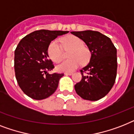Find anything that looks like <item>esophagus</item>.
<instances>
[{
  "instance_id": "1",
  "label": "esophagus",
  "mask_w": 134,
  "mask_h": 134,
  "mask_svg": "<svg viewBox=\"0 0 134 134\" xmlns=\"http://www.w3.org/2000/svg\"><path fill=\"white\" fill-rule=\"evenodd\" d=\"M72 74H73L72 72H65V75H67H67H69V76H70V75H71Z\"/></svg>"
}]
</instances>
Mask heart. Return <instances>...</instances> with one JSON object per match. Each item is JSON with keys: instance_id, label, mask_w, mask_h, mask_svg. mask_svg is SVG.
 <instances>
[{"instance_id": "1", "label": "heart", "mask_w": 134, "mask_h": 134, "mask_svg": "<svg viewBox=\"0 0 134 134\" xmlns=\"http://www.w3.org/2000/svg\"><path fill=\"white\" fill-rule=\"evenodd\" d=\"M61 42L65 49H71L69 57L71 59L64 60L56 66V69L60 72H71L77 69L80 65L87 63L90 58L89 49L85 47L84 42L76 36H69L61 39ZM47 53L52 60L58 63L63 58V50L56 41H52L49 45Z\"/></svg>"}]
</instances>
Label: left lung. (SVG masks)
Here are the masks:
<instances>
[{"mask_svg": "<svg viewBox=\"0 0 134 134\" xmlns=\"http://www.w3.org/2000/svg\"><path fill=\"white\" fill-rule=\"evenodd\" d=\"M84 41L91 52L90 63L81 70L82 79L75 85L77 94L87 100H100L114 86L117 73V50L109 37L99 31H71ZM87 71V75L83 74Z\"/></svg>", "mask_w": 134, "mask_h": 134, "instance_id": "8db88e82", "label": "left lung"}]
</instances>
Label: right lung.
Returning <instances> with one entry per match:
<instances>
[{"instance_id": "right-lung-1", "label": "right lung", "mask_w": 134, "mask_h": 134, "mask_svg": "<svg viewBox=\"0 0 134 134\" xmlns=\"http://www.w3.org/2000/svg\"><path fill=\"white\" fill-rule=\"evenodd\" d=\"M68 31L37 30L25 36L14 52V70L22 91L34 100L47 98L55 92L63 74L49 71L54 68L49 58V44L58 36Z\"/></svg>"}]
</instances>
